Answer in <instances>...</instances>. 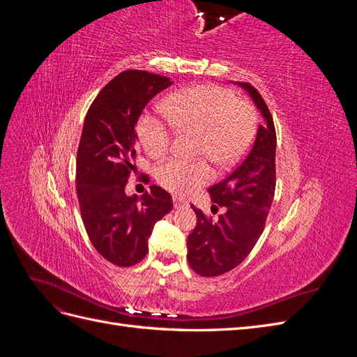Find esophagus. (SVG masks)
Instances as JSON below:
<instances>
[{
  "label": "esophagus",
  "instance_id": "1",
  "mask_svg": "<svg viewBox=\"0 0 357 357\" xmlns=\"http://www.w3.org/2000/svg\"><path fill=\"white\" fill-rule=\"evenodd\" d=\"M172 201H174V207H176V208H188V207H189V202L183 201V199L178 198V197H174V198H172Z\"/></svg>",
  "mask_w": 357,
  "mask_h": 357
}]
</instances>
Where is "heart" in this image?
Here are the masks:
<instances>
[{"label": "heart", "mask_w": 357, "mask_h": 357, "mask_svg": "<svg viewBox=\"0 0 357 357\" xmlns=\"http://www.w3.org/2000/svg\"><path fill=\"white\" fill-rule=\"evenodd\" d=\"M164 113L178 134L198 135L197 156L208 158L220 168L240 162L250 149L256 132L253 107L236 100L222 86L204 84L180 91L164 102ZM138 135L152 158H164L172 144V132L153 119H143ZM155 177L162 188L188 197L213 178L207 160H168L156 168Z\"/></svg>", "instance_id": "1"}]
</instances>
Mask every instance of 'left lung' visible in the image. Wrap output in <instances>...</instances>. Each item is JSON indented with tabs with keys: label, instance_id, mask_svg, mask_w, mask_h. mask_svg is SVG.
Segmentation results:
<instances>
[{
	"label": "left lung",
	"instance_id": "1",
	"mask_svg": "<svg viewBox=\"0 0 357 357\" xmlns=\"http://www.w3.org/2000/svg\"><path fill=\"white\" fill-rule=\"evenodd\" d=\"M253 98L265 122L259 125L250 152L231 174L208 189L211 201L226 207L218 222L192 205L197 226L188 236V262L197 274L215 277L238 266L262 235L275 192L277 135L262 95L236 82ZM215 207V205H214Z\"/></svg>",
	"mask_w": 357,
	"mask_h": 357
}]
</instances>
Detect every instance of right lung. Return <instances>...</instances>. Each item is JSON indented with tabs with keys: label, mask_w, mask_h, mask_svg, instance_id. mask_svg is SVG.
<instances>
[{
	"label": "right lung",
	"mask_w": 357,
	"mask_h": 357,
	"mask_svg": "<svg viewBox=\"0 0 357 357\" xmlns=\"http://www.w3.org/2000/svg\"><path fill=\"white\" fill-rule=\"evenodd\" d=\"M171 84L165 75L126 70L104 86L84 117L75 168L82 220L96 252L117 266L143 261L155 223L172 210L171 195L156 185L139 198L125 193L138 155V117Z\"/></svg>",
	"instance_id": "right-lung-1"
}]
</instances>
